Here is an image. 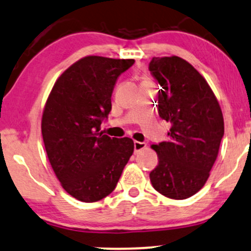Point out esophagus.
Returning <instances> with one entry per match:
<instances>
[{
	"label": "esophagus",
	"mask_w": 251,
	"mask_h": 251,
	"mask_svg": "<svg viewBox=\"0 0 251 251\" xmlns=\"http://www.w3.org/2000/svg\"><path fill=\"white\" fill-rule=\"evenodd\" d=\"M147 148V144L144 142H138V141H135L134 142V151L135 154H137V152H140L141 150L146 149Z\"/></svg>",
	"instance_id": "34e87169"
}]
</instances>
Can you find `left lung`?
Returning <instances> with one entry per match:
<instances>
[{
	"label": "left lung",
	"instance_id": "1",
	"mask_svg": "<svg viewBox=\"0 0 251 251\" xmlns=\"http://www.w3.org/2000/svg\"><path fill=\"white\" fill-rule=\"evenodd\" d=\"M149 70L162 87L158 114L172 125L169 140L151 146L158 164L150 181L166 197L188 199L202 189L219 155L222 110L205 78L183 58L152 57Z\"/></svg>",
	"mask_w": 251,
	"mask_h": 251
}]
</instances>
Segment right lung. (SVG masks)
<instances>
[{
    "mask_svg": "<svg viewBox=\"0 0 251 251\" xmlns=\"http://www.w3.org/2000/svg\"><path fill=\"white\" fill-rule=\"evenodd\" d=\"M134 62L85 56L56 79L44 105L41 129L49 162L78 201L97 202L113 193L134 152L131 138L100 132L115 83Z\"/></svg>",
    "mask_w": 251,
    "mask_h": 251,
    "instance_id": "1",
    "label": "right lung"
}]
</instances>
